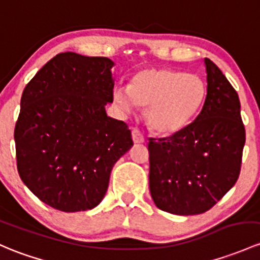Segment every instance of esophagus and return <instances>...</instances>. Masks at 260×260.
Listing matches in <instances>:
<instances>
[{"instance_id": "34e87169", "label": "esophagus", "mask_w": 260, "mask_h": 260, "mask_svg": "<svg viewBox=\"0 0 260 260\" xmlns=\"http://www.w3.org/2000/svg\"><path fill=\"white\" fill-rule=\"evenodd\" d=\"M132 138L135 143H143L144 142V136L138 128H133L132 129Z\"/></svg>"}]
</instances>
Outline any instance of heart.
<instances>
[{
	"label": "heart",
	"instance_id": "heart-1",
	"mask_svg": "<svg viewBox=\"0 0 260 260\" xmlns=\"http://www.w3.org/2000/svg\"><path fill=\"white\" fill-rule=\"evenodd\" d=\"M206 97L204 82L196 75L172 70H143L129 87L114 92V101L131 113L137 106L148 109V123L163 135L178 132L189 123Z\"/></svg>",
	"mask_w": 260,
	"mask_h": 260
}]
</instances>
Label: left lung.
<instances>
[{"label": "left lung", "instance_id": "8db88e82", "mask_svg": "<svg viewBox=\"0 0 260 260\" xmlns=\"http://www.w3.org/2000/svg\"><path fill=\"white\" fill-rule=\"evenodd\" d=\"M204 64L207 95L194 121L171 137L149 138V190L172 214L207 212L240 173L245 129L238 93L215 63Z\"/></svg>", "mask_w": 260, "mask_h": 260}]
</instances>
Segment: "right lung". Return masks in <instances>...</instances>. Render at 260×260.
<instances>
[{
    "label": "right lung",
    "mask_w": 260,
    "mask_h": 260,
    "mask_svg": "<svg viewBox=\"0 0 260 260\" xmlns=\"http://www.w3.org/2000/svg\"><path fill=\"white\" fill-rule=\"evenodd\" d=\"M113 64L107 57L64 52L24 87L15 127L18 174L52 208L98 206L114 163L133 146L127 123L106 113L113 102Z\"/></svg>",
    "instance_id": "right-lung-1"
}]
</instances>
